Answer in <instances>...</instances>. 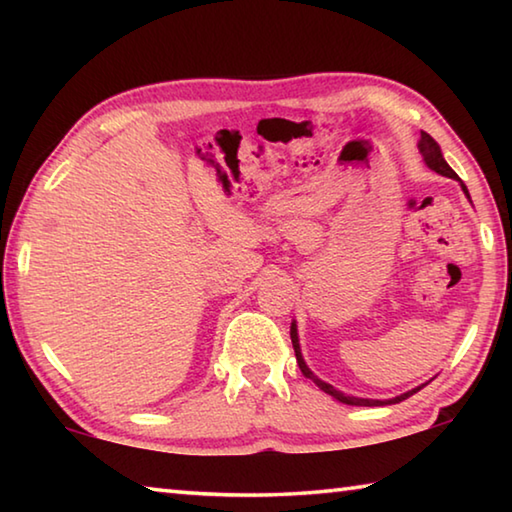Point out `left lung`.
I'll list each match as a JSON object with an SVG mask.
<instances>
[{
  "label": "left lung",
  "mask_w": 512,
  "mask_h": 512,
  "mask_svg": "<svg viewBox=\"0 0 512 512\" xmlns=\"http://www.w3.org/2000/svg\"><path fill=\"white\" fill-rule=\"evenodd\" d=\"M418 149H420L422 158H424V162H427V167H429V169H433L436 173H440V176H447V178H454V180H458L456 171H454L452 167H449V164L445 162L443 153H440V146L436 144V140H433V137H431L429 133H422V135H420ZM461 187H463V192L467 194V187H465L463 183H461ZM291 343H293V350H296V359H298V366H300V370H302V375H305L307 379L314 381V384L320 388V391H325L327 395L336 397V400H339V402H343V404H352V406H381V404H384L381 400H363V397H350V395H345V393H341V391H336L334 386L325 384V381H320V379L314 375V372H311V370L307 368L305 359H302L296 325H291ZM420 388H422V386H420ZM420 388H413V391L404 393V395H400V397H393V400H388V402H391V404L402 402V400H406V397H411L413 393H418Z\"/></svg>",
  "instance_id": "1"
}]
</instances>
